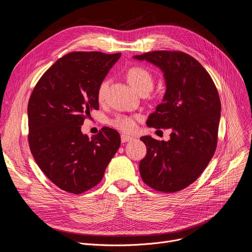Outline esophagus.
I'll list each match as a JSON object with an SVG mask.
<instances>
[{"mask_svg":"<svg viewBox=\"0 0 252 252\" xmlns=\"http://www.w3.org/2000/svg\"><path fill=\"white\" fill-rule=\"evenodd\" d=\"M121 138H122V142H123V143H126V142L131 141V140L134 139L131 136H128V135H126V134H123V135L121 136Z\"/></svg>","mask_w":252,"mask_h":252,"instance_id":"1","label":"esophagus"}]
</instances>
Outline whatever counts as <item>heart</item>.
<instances>
[{"label":"heart","instance_id":"1","mask_svg":"<svg viewBox=\"0 0 252 252\" xmlns=\"http://www.w3.org/2000/svg\"><path fill=\"white\" fill-rule=\"evenodd\" d=\"M127 79L129 84L134 87L138 93L150 92L154 85V78L149 70L141 67V66H134L127 71ZM109 82L104 79L98 87L97 98L100 102L105 100L106 93H107ZM110 125L118 129L124 131H129L135 127V121L131 117L125 115H117L110 121Z\"/></svg>","mask_w":252,"mask_h":252}]
</instances>
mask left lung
<instances>
[{
    "instance_id": "left-lung-1",
    "label": "left lung",
    "mask_w": 252,
    "mask_h": 252,
    "mask_svg": "<svg viewBox=\"0 0 252 252\" xmlns=\"http://www.w3.org/2000/svg\"><path fill=\"white\" fill-rule=\"evenodd\" d=\"M133 58L163 72L165 94L147 126L171 129L168 141L141 138L147 147L141 178L154 190L178 192L197 180L215 154L221 109L218 90L203 66L186 53L153 51Z\"/></svg>"
}]
</instances>
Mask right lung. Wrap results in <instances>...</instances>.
I'll list each match as a JSON object with an SVG mask.
<instances>
[{
    "mask_svg": "<svg viewBox=\"0 0 252 252\" xmlns=\"http://www.w3.org/2000/svg\"><path fill=\"white\" fill-rule=\"evenodd\" d=\"M121 53L73 52L39 78L29 101V143L38 167L60 189L84 193L99 184L121 146V136L105 126L89 138L85 118L99 109L97 90Z\"/></svg>",
    "mask_w": 252,
    "mask_h": 252,
    "instance_id": "1",
    "label": "right lung"
}]
</instances>
